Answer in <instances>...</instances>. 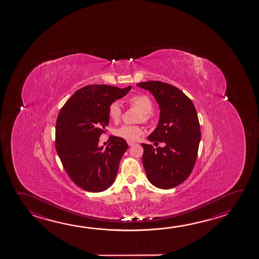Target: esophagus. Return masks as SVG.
I'll use <instances>...</instances> for the list:
<instances>
[{
	"label": "esophagus",
	"instance_id": "34e87169",
	"mask_svg": "<svg viewBox=\"0 0 259 259\" xmlns=\"http://www.w3.org/2000/svg\"><path fill=\"white\" fill-rule=\"evenodd\" d=\"M127 144L129 146H132V145H135L136 143H135V142H127Z\"/></svg>",
	"mask_w": 259,
	"mask_h": 259
}]
</instances>
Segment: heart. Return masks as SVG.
<instances>
[{"instance_id": "heart-1", "label": "heart", "mask_w": 259, "mask_h": 259, "mask_svg": "<svg viewBox=\"0 0 259 259\" xmlns=\"http://www.w3.org/2000/svg\"><path fill=\"white\" fill-rule=\"evenodd\" d=\"M129 104L141 112L140 120L147 122L150 118V113L153 109V103L148 96L145 95H136L129 99ZM122 114L121 105L117 101L110 104L108 107V115L110 119L117 123ZM144 134L143 128L138 125L124 124L115 130V135L127 142H136Z\"/></svg>"}]
</instances>
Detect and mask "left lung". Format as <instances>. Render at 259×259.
I'll use <instances>...</instances> for the list:
<instances>
[{
	"label": "left lung",
	"mask_w": 259,
	"mask_h": 259,
	"mask_svg": "<svg viewBox=\"0 0 259 259\" xmlns=\"http://www.w3.org/2000/svg\"><path fill=\"white\" fill-rule=\"evenodd\" d=\"M137 87L149 91L160 109L157 126L147 139L154 148L142 144L143 165L148 181L160 189L179 186L194 168L200 139L199 121L193 102L178 88L159 81L140 82Z\"/></svg>",
	"instance_id": "8db88e82"
}]
</instances>
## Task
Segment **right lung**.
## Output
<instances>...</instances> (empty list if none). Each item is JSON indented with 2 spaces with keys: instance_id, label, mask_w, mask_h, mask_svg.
<instances>
[{
  "instance_id": "right-lung-1",
  "label": "right lung",
  "mask_w": 259,
  "mask_h": 259,
  "mask_svg": "<svg viewBox=\"0 0 259 259\" xmlns=\"http://www.w3.org/2000/svg\"><path fill=\"white\" fill-rule=\"evenodd\" d=\"M131 88L88 85L75 92L60 111L56 151L69 177L83 190L98 193L114 184L127 143L113 136L104 149L99 138L109 123L110 104L126 96Z\"/></svg>"
}]
</instances>
